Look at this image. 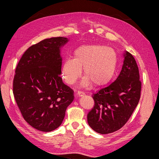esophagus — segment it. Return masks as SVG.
Wrapping results in <instances>:
<instances>
[{
  "label": "esophagus",
  "mask_w": 159,
  "mask_h": 159,
  "mask_svg": "<svg viewBox=\"0 0 159 159\" xmlns=\"http://www.w3.org/2000/svg\"><path fill=\"white\" fill-rule=\"evenodd\" d=\"M77 96H79V97H82V96L85 95V93L84 92V91H78L77 93Z\"/></svg>",
  "instance_id": "esophagus-1"
}]
</instances>
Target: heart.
<instances>
[{"label":"heart","instance_id":"heart-1","mask_svg":"<svg viewBox=\"0 0 159 159\" xmlns=\"http://www.w3.org/2000/svg\"><path fill=\"white\" fill-rule=\"evenodd\" d=\"M117 57L114 49L102 45H87L77 48L73 58L64 60L62 73L64 81L73 84L82 75L84 68L85 77L82 86L95 87L103 86L109 82L115 74Z\"/></svg>","mask_w":159,"mask_h":159}]
</instances>
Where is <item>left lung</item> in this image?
I'll return each mask as SVG.
<instances>
[{
  "label": "left lung",
  "mask_w": 159,
  "mask_h": 159,
  "mask_svg": "<svg viewBox=\"0 0 159 159\" xmlns=\"http://www.w3.org/2000/svg\"><path fill=\"white\" fill-rule=\"evenodd\" d=\"M139 79L135 58L126 52L117 79L93 93L95 104L87 115L89 126L101 134L113 133L124 126L139 102L142 86Z\"/></svg>",
  "instance_id": "left-lung-1"
}]
</instances>
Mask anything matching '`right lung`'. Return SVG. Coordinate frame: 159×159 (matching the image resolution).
<instances>
[{
  "label": "right lung",
  "instance_id": "obj_1",
  "mask_svg": "<svg viewBox=\"0 0 159 159\" xmlns=\"http://www.w3.org/2000/svg\"><path fill=\"white\" fill-rule=\"evenodd\" d=\"M68 39L52 37L30 46L16 67L13 93L24 120L39 131H52L60 126L74 91L60 76V48Z\"/></svg>",
  "mask_w": 159,
  "mask_h": 159
}]
</instances>
